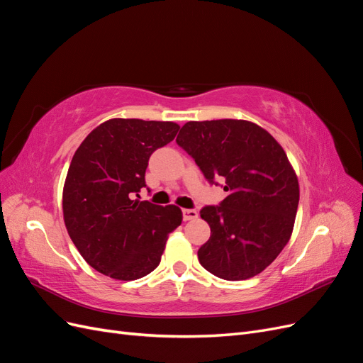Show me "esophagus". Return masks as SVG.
<instances>
[{
	"instance_id": "1",
	"label": "esophagus",
	"mask_w": 363,
	"mask_h": 363,
	"mask_svg": "<svg viewBox=\"0 0 363 363\" xmlns=\"http://www.w3.org/2000/svg\"><path fill=\"white\" fill-rule=\"evenodd\" d=\"M199 218V212L194 208H183V219L184 221H192V219Z\"/></svg>"
}]
</instances>
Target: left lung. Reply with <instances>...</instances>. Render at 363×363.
I'll return each instance as SVG.
<instances>
[{"instance_id": "left-lung-1", "label": "left lung", "mask_w": 363, "mask_h": 363, "mask_svg": "<svg viewBox=\"0 0 363 363\" xmlns=\"http://www.w3.org/2000/svg\"><path fill=\"white\" fill-rule=\"evenodd\" d=\"M177 144L228 195L201 208L211 238L199 250L201 265L224 280H247L269 267L289 242L300 186L279 142L244 119L189 121Z\"/></svg>"}]
</instances>
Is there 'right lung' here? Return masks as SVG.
<instances>
[{
    "label": "right lung",
    "mask_w": 363,
    "mask_h": 363,
    "mask_svg": "<svg viewBox=\"0 0 363 363\" xmlns=\"http://www.w3.org/2000/svg\"><path fill=\"white\" fill-rule=\"evenodd\" d=\"M171 121L113 118L77 148L63 186V219L83 259L115 280L156 269L168 235L182 224L180 207L139 201L148 159L169 144Z\"/></svg>",
    "instance_id": "add662e5"
}]
</instances>
